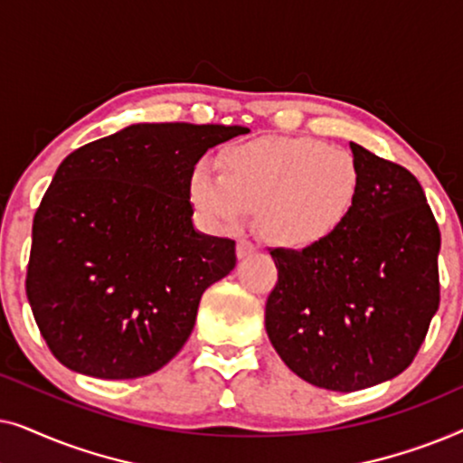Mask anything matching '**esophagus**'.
I'll return each mask as SVG.
<instances>
[{
	"label": "esophagus",
	"mask_w": 463,
	"mask_h": 463,
	"mask_svg": "<svg viewBox=\"0 0 463 463\" xmlns=\"http://www.w3.org/2000/svg\"><path fill=\"white\" fill-rule=\"evenodd\" d=\"M255 252H257V246L252 244L250 240H238V244H236L238 259H246V257L255 255Z\"/></svg>",
	"instance_id": "obj_1"
}]
</instances>
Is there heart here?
I'll use <instances>...</instances> for the list:
<instances>
[{
	"mask_svg": "<svg viewBox=\"0 0 463 463\" xmlns=\"http://www.w3.org/2000/svg\"><path fill=\"white\" fill-rule=\"evenodd\" d=\"M221 175L204 162L192 168L187 195L211 230L244 223L257 211L269 242L295 250L325 244L356 211L363 170L350 151L312 137H259L219 156Z\"/></svg>",
	"mask_w": 463,
	"mask_h": 463,
	"instance_id": "obj_1",
	"label": "heart"
}]
</instances>
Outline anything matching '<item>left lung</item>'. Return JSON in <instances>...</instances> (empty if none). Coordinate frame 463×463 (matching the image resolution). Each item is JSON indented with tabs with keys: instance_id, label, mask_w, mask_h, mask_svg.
Instances as JSON below:
<instances>
[{
	"instance_id": "left-lung-1",
	"label": "left lung",
	"mask_w": 463,
	"mask_h": 463,
	"mask_svg": "<svg viewBox=\"0 0 463 463\" xmlns=\"http://www.w3.org/2000/svg\"><path fill=\"white\" fill-rule=\"evenodd\" d=\"M363 194L344 230L307 250H269L278 282L265 331L295 375L356 392L401 375L440 301V232L407 168L350 143Z\"/></svg>"
}]
</instances>
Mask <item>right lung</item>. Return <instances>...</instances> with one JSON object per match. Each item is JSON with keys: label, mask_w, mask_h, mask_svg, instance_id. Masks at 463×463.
I'll return each instance as SVG.
<instances>
[{"label": "right lung", "mask_w": 463, "mask_h": 463, "mask_svg": "<svg viewBox=\"0 0 463 463\" xmlns=\"http://www.w3.org/2000/svg\"><path fill=\"white\" fill-rule=\"evenodd\" d=\"M242 126L132 124L69 154L33 219L27 299L61 364L137 379L170 363L236 242L194 227L187 179Z\"/></svg>", "instance_id": "obj_1"}]
</instances>
